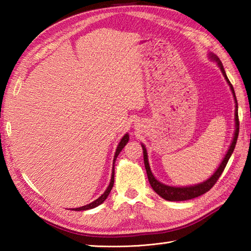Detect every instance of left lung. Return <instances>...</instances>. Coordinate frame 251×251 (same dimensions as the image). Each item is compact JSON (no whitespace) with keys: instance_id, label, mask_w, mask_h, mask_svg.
Returning <instances> with one entry per match:
<instances>
[{"instance_id":"1","label":"left lung","mask_w":251,"mask_h":251,"mask_svg":"<svg viewBox=\"0 0 251 251\" xmlns=\"http://www.w3.org/2000/svg\"><path fill=\"white\" fill-rule=\"evenodd\" d=\"M208 56H209V58L212 61L217 62V65H218V67L220 68V70L223 74V76H225L226 83L228 84V86H230V88H231V92H232L233 97H234V101H235V131H234L233 139H232L230 147H228V150L225 155V157H223L222 162L220 163L219 167L216 169V172L212 174L207 180L202 181V182L194 184V185H188V186H173V185L164 184L163 182H159V181L155 177H154V175H153L152 170L150 168V164H149L147 149H146L145 145L141 143V147H142V150H143V161H145V167H146V170H147L149 182H150L152 189L154 190L155 193H157L159 196L163 197L164 200L169 201H181L192 200V199H195V197H199L202 194H205L206 192L209 191L212 188V186L215 185V183L217 182V180L219 179L221 174L223 173V170H225L226 164L228 162V159H230L232 153L234 151V149H235V145H236V141H237L238 131H239V122H238V112H237L238 106H237V100H236L235 92H234V88L232 86L231 82L228 81V78L226 76V73L225 71V68H223L222 62L220 61L219 58H218V56H216L215 54H212V52H210V54Z\"/></svg>"}]
</instances>
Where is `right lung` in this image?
Wrapping results in <instances>:
<instances>
[{
    "mask_svg": "<svg viewBox=\"0 0 251 251\" xmlns=\"http://www.w3.org/2000/svg\"><path fill=\"white\" fill-rule=\"evenodd\" d=\"M129 140V135L128 134H125L124 136H123V138L121 139L119 146H117L116 148V151H115V154H114V158H113V167H112V175H111V180H110V183L108 185V188H106V190L103 192V194L99 196L97 200L94 201L90 202V204H87L85 206H82V207H78V208H73L72 210H75V211H81V210H88V209H93V208L99 206L100 204H102V202L106 200V197L109 196L110 192L112 190V188H113V184H114V163L116 161L117 156H119L120 152L123 150V148H124L126 146V143L128 142Z\"/></svg>",
    "mask_w": 251,
    "mask_h": 251,
    "instance_id": "add662e5",
    "label": "right lung"
}]
</instances>
